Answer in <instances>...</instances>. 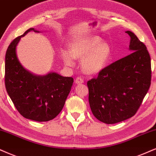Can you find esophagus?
Instances as JSON below:
<instances>
[{
	"label": "esophagus",
	"mask_w": 156,
	"mask_h": 156,
	"mask_svg": "<svg viewBox=\"0 0 156 156\" xmlns=\"http://www.w3.org/2000/svg\"><path fill=\"white\" fill-rule=\"evenodd\" d=\"M75 82H76V84H82L83 83V79L82 78H80V77H77Z\"/></svg>",
	"instance_id": "obj_1"
}]
</instances>
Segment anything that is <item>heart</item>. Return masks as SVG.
I'll list each match as a JSON object with an SVG mask.
<instances>
[{"instance_id": "heart-1", "label": "heart", "mask_w": 156, "mask_h": 156, "mask_svg": "<svg viewBox=\"0 0 156 156\" xmlns=\"http://www.w3.org/2000/svg\"><path fill=\"white\" fill-rule=\"evenodd\" d=\"M69 50H62L60 56L65 65L73 67L75 59H82L81 68L86 73L94 75L103 70L111 56L109 44L98 36L77 38L68 45Z\"/></svg>"}]
</instances>
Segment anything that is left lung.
<instances>
[{"mask_svg":"<svg viewBox=\"0 0 156 156\" xmlns=\"http://www.w3.org/2000/svg\"><path fill=\"white\" fill-rule=\"evenodd\" d=\"M130 54L116 61L88 80V101L93 114L106 124L131 118L141 105L151 80V57L147 47L130 31Z\"/></svg>","mask_w":156,"mask_h":156,"instance_id":"1","label":"left lung"}]
</instances>
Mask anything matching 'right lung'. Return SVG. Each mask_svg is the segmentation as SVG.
Wrapping results in <instances>:
<instances>
[{
	"label": "right lung",
	"instance_id": "add662e5",
	"mask_svg": "<svg viewBox=\"0 0 156 156\" xmlns=\"http://www.w3.org/2000/svg\"><path fill=\"white\" fill-rule=\"evenodd\" d=\"M34 28L11 42L5 53V84L7 93L18 112L23 117L37 122L53 119L62 109L71 90L73 78L55 72L37 76L19 62L16 46L21 38Z\"/></svg>",
	"mask_w": 156,
	"mask_h": 156
}]
</instances>
